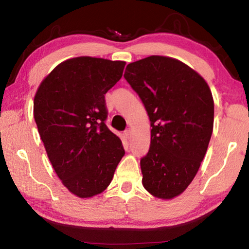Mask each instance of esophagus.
<instances>
[{"mask_svg":"<svg viewBox=\"0 0 249 249\" xmlns=\"http://www.w3.org/2000/svg\"><path fill=\"white\" fill-rule=\"evenodd\" d=\"M124 136H125L126 140H129L130 136H132V132H130V129L125 130V133H124Z\"/></svg>","mask_w":249,"mask_h":249,"instance_id":"34e87169","label":"esophagus"}]
</instances>
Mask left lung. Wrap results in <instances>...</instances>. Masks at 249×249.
Returning a JSON list of instances; mask_svg holds the SVG:
<instances>
[{"label": "left lung", "mask_w": 249, "mask_h": 249, "mask_svg": "<svg viewBox=\"0 0 249 249\" xmlns=\"http://www.w3.org/2000/svg\"><path fill=\"white\" fill-rule=\"evenodd\" d=\"M124 77L150 121L142 183L155 197L171 200L192 182L208 150L214 123L212 92L195 69L166 56L130 62Z\"/></svg>", "instance_id": "8db88e82"}]
</instances>
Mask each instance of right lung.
<instances>
[{"label":"right lung","instance_id":"1","mask_svg":"<svg viewBox=\"0 0 249 249\" xmlns=\"http://www.w3.org/2000/svg\"><path fill=\"white\" fill-rule=\"evenodd\" d=\"M125 65L89 56L68 59L47 74L34 98V117L50 163L81 199L108 187L125 154L104 123V94L122 78Z\"/></svg>","mask_w":249,"mask_h":249}]
</instances>
